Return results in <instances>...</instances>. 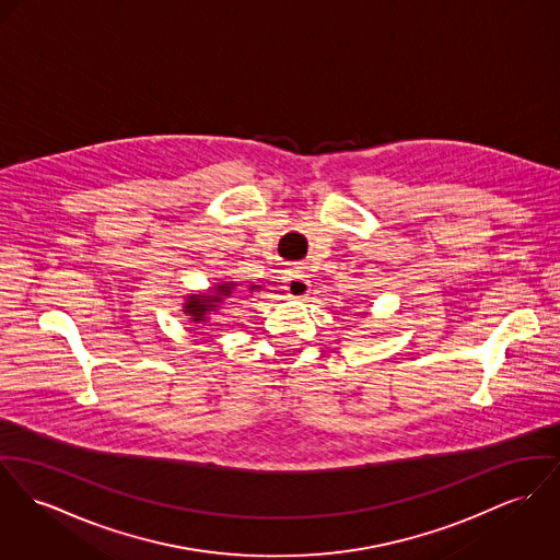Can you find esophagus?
<instances>
[{"instance_id":"1","label":"esophagus","mask_w":560,"mask_h":560,"mask_svg":"<svg viewBox=\"0 0 560 560\" xmlns=\"http://www.w3.org/2000/svg\"><path fill=\"white\" fill-rule=\"evenodd\" d=\"M285 290H288V294H290L292 299L302 301V299H306L308 292H311V281H308V277H306L302 270H290Z\"/></svg>"}]
</instances>
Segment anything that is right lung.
<instances>
[{
  "label": "right lung",
  "instance_id": "right-lung-1",
  "mask_svg": "<svg viewBox=\"0 0 560 560\" xmlns=\"http://www.w3.org/2000/svg\"><path fill=\"white\" fill-rule=\"evenodd\" d=\"M234 288H236L234 281H223L215 288H211L209 294H189L187 301L183 302V311L185 315H189L194 324H205L209 315L219 308V304L232 296ZM256 288L258 285H252L249 290H256Z\"/></svg>",
  "mask_w": 560,
  "mask_h": 560
}]
</instances>
